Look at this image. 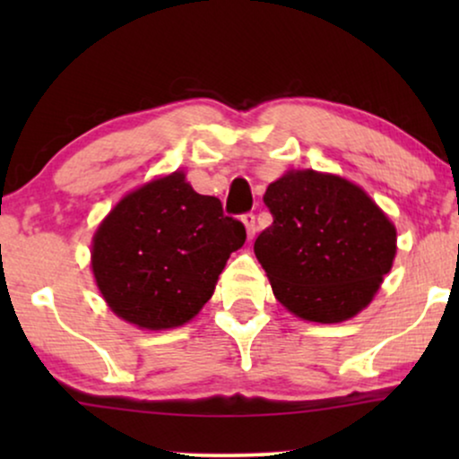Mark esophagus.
I'll return each mask as SVG.
<instances>
[{"label": "esophagus", "instance_id": "obj_1", "mask_svg": "<svg viewBox=\"0 0 459 459\" xmlns=\"http://www.w3.org/2000/svg\"><path fill=\"white\" fill-rule=\"evenodd\" d=\"M242 223H244V228H247L248 238H253V236L256 234V223H255V215H253V212H248V215H244V217H242Z\"/></svg>", "mask_w": 459, "mask_h": 459}]
</instances>
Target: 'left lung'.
Listing matches in <instances>:
<instances>
[{"label": "left lung", "instance_id": "obj_1", "mask_svg": "<svg viewBox=\"0 0 459 459\" xmlns=\"http://www.w3.org/2000/svg\"><path fill=\"white\" fill-rule=\"evenodd\" d=\"M263 203L273 223L255 255L292 316L341 324L372 303L397 255V228L361 186L290 169L267 186Z\"/></svg>", "mask_w": 459, "mask_h": 459}]
</instances>
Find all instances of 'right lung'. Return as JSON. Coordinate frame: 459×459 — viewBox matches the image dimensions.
<instances>
[{
	"mask_svg": "<svg viewBox=\"0 0 459 459\" xmlns=\"http://www.w3.org/2000/svg\"><path fill=\"white\" fill-rule=\"evenodd\" d=\"M244 240V225L178 169L112 206L93 231L90 267L117 317L140 330H173L203 311Z\"/></svg>",
	"mask_w": 459,
	"mask_h": 459,
	"instance_id": "1",
	"label": "right lung"
}]
</instances>
